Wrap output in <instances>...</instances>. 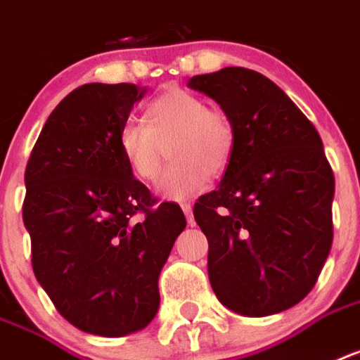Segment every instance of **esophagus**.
<instances>
[{"label": "esophagus", "mask_w": 360, "mask_h": 360, "mask_svg": "<svg viewBox=\"0 0 360 360\" xmlns=\"http://www.w3.org/2000/svg\"><path fill=\"white\" fill-rule=\"evenodd\" d=\"M181 209H183V212H185L188 224H194V216H192V205H190V203H181Z\"/></svg>", "instance_id": "1"}]
</instances>
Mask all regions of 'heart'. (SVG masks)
<instances>
[{"mask_svg": "<svg viewBox=\"0 0 360 360\" xmlns=\"http://www.w3.org/2000/svg\"><path fill=\"white\" fill-rule=\"evenodd\" d=\"M168 145V165L157 192L168 200H185L220 175L235 150V125L226 110L209 107L205 98L185 89H170L144 107L142 124L129 122L118 134L120 153L131 174L153 181Z\"/></svg>", "mask_w": 360, "mask_h": 360, "instance_id": "1", "label": "heart"}]
</instances>
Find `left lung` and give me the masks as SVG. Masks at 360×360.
Instances as JSON below:
<instances>
[{
    "mask_svg": "<svg viewBox=\"0 0 360 360\" xmlns=\"http://www.w3.org/2000/svg\"><path fill=\"white\" fill-rule=\"evenodd\" d=\"M235 125L218 188L194 205L210 286L244 316L286 311L312 290L333 244L335 175L322 139L276 83L248 68L194 75Z\"/></svg>",
    "mask_w": 360,
    "mask_h": 360,
    "instance_id": "8db88e82",
    "label": "left lung"
}]
</instances>
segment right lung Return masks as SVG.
I'll return each mask as SVG.
<instances>
[{"label":"right lung","mask_w":360,"mask_h":360,"mask_svg":"<svg viewBox=\"0 0 360 360\" xmlns=\"http://www.w3.org/2000/svg\"><path fill=\"white\" fill-rule=\"evenodd\" d=\"M144 92L129 83L75 89L49 114L25 166L34 276L60 316L99 337L153 320L159 274L186 227L181 207L159 203L120 153V129Z\"/></svg>","instance_id":"right-lung-1"}]
</instances>
